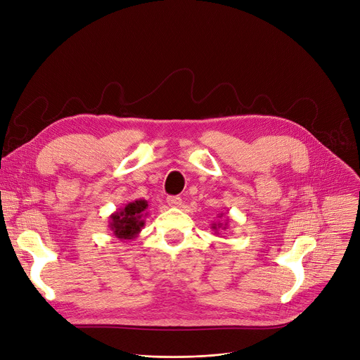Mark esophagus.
<instances>
[{
  "label": "esophagus",
  "instance_id": "34e87169",
  "mask_svg": "<svg viewBox=\"0 0 360 360\" xmlns=\"http://www.w3.org/2000/svg\"><path fill=\"white\" fill-rule=\"evenodd\" d=\"M167 202L171 205V207H179L182 204V200L179 197H168L167 198Z\"/></svg>",
  "mask_w": 360,
  "mask_h": 360
}]
</instances>
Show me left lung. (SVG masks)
Masks as SVG:
<instances>
[{
  "label": "left lung",
  "instance_id": "8db88e82",
  "mask_svg": "<svg viewBox=\"0 0 360 360\" xmlns=\"http://www.w3.org/2000/svg\"><path fill=\"white\" fill-rule=\"evenodd\" d=\"M224 214H218V218H221ZM212 231H214V234H219V231H225L226 228H228V219H225L224 222H215V224H212Z\"/></svg>",
  "mask_w": 360,
  "mask_h": 360
}]
</instances>
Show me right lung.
I'll use <instances>...</instances> for the list:
<instances>
[{"label": "right lung", "mask_w": 360, "mask_h": 360, "mask_svg": "<svg viewBox=\"0 0 360 360\" xmlns=\"http://www.w3.org/2000/svg\"><path fill=\"white\" fill-rule=\"evenodd\" d=\"M148 201L136 200L116 210L109 217V228L116 238L126 243L139 236L148 217Z\"/></svg>", "instance_id": "right-lung-1"}]
</instances>
